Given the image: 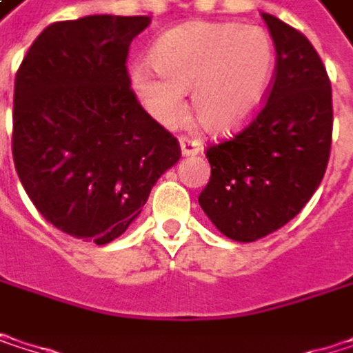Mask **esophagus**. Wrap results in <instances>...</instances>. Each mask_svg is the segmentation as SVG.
I'll use <instances>...</instances> for the list:
<instances>
[{
    "mask_svg": "<svg viewBox=\"0 0 353 353\" xmlns=\"http://www.w3.org/2000/svg\"><path fill=\"white\" fill-rule=\"evenodd\" d=\"M179 147H181V155L183 157H194V155L202 153V149H204L198 139H188V137L179 139Z\"/></svg>",
    "mask_w": 353,
    "mask_h": 353,
    "instance_id": "obj_1",
    "label": "esophagus"
}]
</instances>
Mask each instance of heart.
Segmentation results:
<instances>
[{
	"label": "heart",
	"mask_w": 353,
	"mask_h": 353,
	"mask_svg": "<svg viewBox=\"0 0 353 353\" xmlns=\"http://www.w3.org/2000/svg\"><path fill=\"white\" fill-rule=\"evenodd\" d=\"M151 67L130 69V83L147 112L174 126L185 116L183 94L192 90L198 122L214 134L249 124L270 92L276 52L257 26L190 22L161 36Z\"/></svg>",
	"instance_id": "obj_1"
}]
</instances>
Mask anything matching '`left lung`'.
I'll use <instances>...</instances> for the list:
<instances>
[{
    "mask_svg": "<svg viewBox=\"0 0 353 353\" xmlns=\"http://www.w3.org/2000/svg\"><path fill=\"white\" fill-rule=\"evenodd\" d=\"M276 46L268 102L231 141L206 149L210 181L198 202L212 225L239 243L292 221L325 176L333 106L331 81L309 38L261 14Z\"/></svg>",
    "mask_w": 353,
    "mask_h": 353,
    "instance_id": "8db88e82",
    "label": "left lung"
}]
</instances>
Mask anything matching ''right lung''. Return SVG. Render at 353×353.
<instances>
[{
    "label": "right lung",
    "instance_id": "obj_1",
    "mask_svg": "<svg viewBox=\"0 0 353 353\" xmlns=\"http://www.w3.org/2000/svg\"><path fill=\"white\" fill-rule=\"evenodd\" d=\"M149 24V16L108 14L54 22L16 73L18 177L50 225L96 245L128 229L181 157L176 137L130 90L128 46Z\"/></svg>",
    "mask_w": 353,
    "mask_h": 353
}]
</instances>
